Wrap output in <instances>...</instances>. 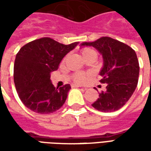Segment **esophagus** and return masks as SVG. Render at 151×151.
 Returning <instances> with one entry per match:
<instances>
[{"label": "esophagus", "instance_id": "esophagus-1", "mask_svg": "<svg viewBox=\"0 0 151 151\" xmlns=\"http://www.w3.org/2000/svg\"><path fill=\"white\" fill-rule=\"evenodd\" d=\"M72 87L73 88H78V87H82V86L79 85H77V84H72Z\"/></svg>", "mask_w": 151, "mask_h": 151}]
</instances>
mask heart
Returning a JSON list of instances; mask_svg holds the SVG:
<instances>
[{"mask_svg": "<svg viewBox=\"0 0 151 151\" xmlns=\"http://www.w3.org/2000/svg\"><path fill=\"white\" fill-rule=\"evenodd\" d=\"M92 52H95L94 50L91 49V48H88V47H85L82 50V54L83 57L86 56V55H88L89 53ZM87 78V75L85 74V73H75L74 76H73V80L75 81L76 82H79V83H82V82H84Z\"/></svg>", "mask_w": 151, "mask_h": 151, "instance_id": "obj_1", "label": "heart"}]
</instances>
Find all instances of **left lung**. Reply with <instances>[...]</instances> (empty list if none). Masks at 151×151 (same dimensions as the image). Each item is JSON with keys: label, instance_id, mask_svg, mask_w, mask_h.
Instances as JSON below:
<instances>
[{"label": "left lung", "instance_id": "left-lung-1", "mask_svg": "<svg viewBox=\"0 0 151 151\" xmlns=\"http://www.w3.org/2000/svg\"><path fill=\"white\" fill-rule=\"evenodd\" d=\"M81 46L94 47L104 60L99 75L102 77L100 82L107 84L106 91L99 94V98L92 106L103 112L119 110L132 96L138 82L139 63L135 51L110 37L85 42Z\"/></svg>", "mask_w": 151, "mask_h": 151}]
</instances>
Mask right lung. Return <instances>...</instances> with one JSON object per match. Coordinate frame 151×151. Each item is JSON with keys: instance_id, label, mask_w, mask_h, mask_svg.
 Here are the masks:
<instances>
[{"instance_id": "obj_1", "label": "right lung", "mask_w": 151, "mask_h": 151, "mask_svg": "<svg viewBox=\"0 0 151 151\" xmlns=\"http://www.w3.org/2000/svg\"><path fill=\"white\" fill-rule=\"evenodd\" d=\"M78 42L65 45L44 37L31 41L21 47L16 55L14 81L22 104L34 112L49 114L65 104L71 86L55 87L51 73L58 69L66 54Z\"/></svg>"}]
</instances>
